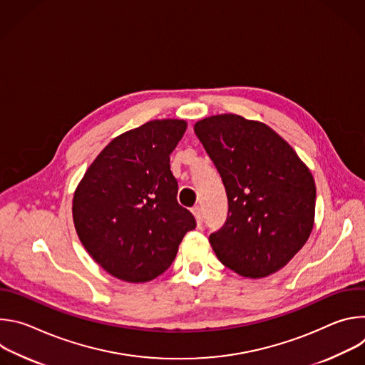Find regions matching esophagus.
<instances>
[{"label": "esophagus", "mask_w": 365, "mask_h": 365, "mask_svg": "<svg viewBox=\"0 0 365 365\" xmlns=\"http://www.w3.org/2000/svg\"><path fill=\"white\" fill-rule=\"evenodd\" d=\"M192 214H193V217H195V220H196L197 227L200 228L202 224H203V215H202L200 207H199V206H193V207H192Z\"/></svg>", "instance_id": "obj_1"}]
</instances>
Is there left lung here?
<instances>
[{"mask_svg": "<svg viewBox=\"0 0 365 365\" xmlns=\"http://www.w3.org/2000/svg\"><path fill=\"white\" fill-rule=\"evenodd\" d=\"M193 130L228 196L227 221L210 235L218 259L248 279L279 272L314 228L317 186L309 168L264 123L221 114Z\"/></svg>", "mask_w": 365, "mask_h": 365, "instance_id": "1", "label": "left lung"}]
</instances>
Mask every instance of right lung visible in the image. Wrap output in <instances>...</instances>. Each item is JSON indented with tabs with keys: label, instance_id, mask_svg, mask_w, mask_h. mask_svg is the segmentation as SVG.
Instances as JSON below:
<instances>
[{
	"label": "right lung",
	"instance_id": "1",
	"mask_svg": "<svg viewBox=\"0 0 365 365\" xmlns=\"http://www.w3.org/2000/svg\"><path fill=\"white\" fill-rule=\"evenodd\" d=\"M183 120H154L115 137L79 182L72 202L78 237L111 276L144 283L165 273L185 234L196 227L178 203L170 153Z\"/></svg>",
	"mask_w": 365,
	"mask_h": 365
}]
</instances>
